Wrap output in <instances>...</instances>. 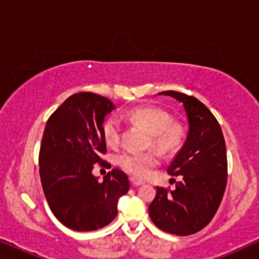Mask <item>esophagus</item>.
Returning <instances> with one entry per match:
<instances>
[{"instance_id":"34e87169","label":"esophagus","mask_w":259,"mask_h":259,"mask_svg":"<svg viewBox=\"0 0 259 259\" xmlns=\"http://www.w3.org/2000/svg\"><path fill=\"white\" fill-rule=\"evenodd\" d=\"M131 184H132L133 186H140V185H144L145 182L141 179L136 178V177H132V178H131Z\"/></svg>"}]
</instances>
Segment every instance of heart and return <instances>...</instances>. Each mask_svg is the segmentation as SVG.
Segmentation results:
<instances>
[{
    "instance_id": "b5f03b06",
    "label": "heart",
    "mask_w": 259,
    "mask_h": 259,
    "mask_svg": "<svg viewBox=\"0 0 259 259\" xmlns=\"http://www.w3.org/2000/svg\"><path fill=\"white\" fill-rule=\"evenodd\" d=\"M125 116L131 122L143 127L150 134L148 145L161 153H172L178 150L184 140V128L172 122V116L164 109L143 106L130 109ZM102 137L109 146H116L121 139V123L115 115L108 116L102 122ZM116 162L122 169L137 177L147 176L158 165V157L153 151H122L116 157Z\"/></svg>"
}]
</instances>
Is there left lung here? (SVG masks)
<instances>
[{"mask_svg":"<svg viewBox=\"0 0 259 259\" xmlns=\"http://www.w3.org/2000/svg\"><path fill=\"white\" fill-rule=\"evenodd\" d=\"M184 105L189 121L185 144L168 166L179 177L176 189L157 187L148 206L151 221L162 231L177 236L193 235L212 221L224 196L228 159L222 128L214 115L197 98L180 92L158 93Z\"/></svg>","mask_w":259,"mask_h":259,"instance_id":"8db88e82","label":"left lung"}]
</instances>
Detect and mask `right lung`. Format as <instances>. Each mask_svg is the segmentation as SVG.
<instances>
[{
    "mask_svg": "<svg viewBox=\"0 0 259 259\" xmlns=\"http://www.w3.org/2000/svg\"><path fill=\"white\" fill-rule=\"evenodd\" d=\"M113 109L109 99L81 92L70 95L46 123L38 154L42 189L53 214L75 231L108 225L118 214L119 198L130 190L121 169L113 168L102 182L92 173L97 162L105 164L101 127Z\"/></svg>",
    "mask_w": 259,
    "mask_h": 259,
    "instance_id": "right-lung-1",
    "label": "right lung"
}]
</instances>
